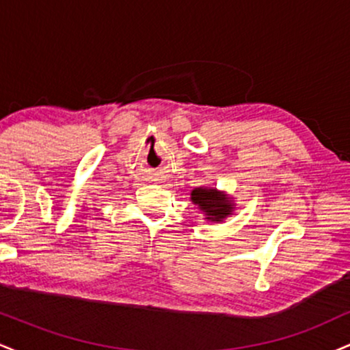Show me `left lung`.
Returning a JSON list of instances; mask_svg holds the SVG:
<instances>
[{"label": "left lung", "mask_w": 350, "mask_h": 350, "mask_svg": "<svg viewBox=\"0 0 350 350\" xmlns=\"http://www.w3.org/2000/svg\"><path fill=\"white\" fill-rule=\"evenodd\" d=\"M191 200L199 211L204 212V219L208 222L220 224L235 212L234 198L215 187L200 186L192 189Z\"/></svg>", "instance_id": "left-lung-1"}]
</instances>
